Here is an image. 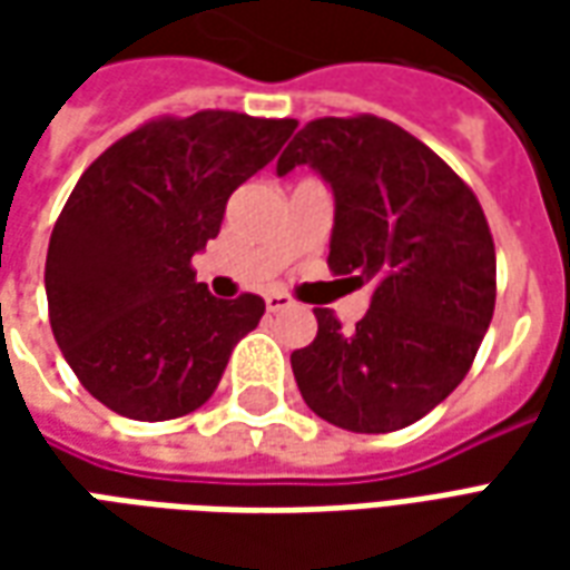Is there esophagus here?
I'll list each match as a JSON object with an SVG mask.
<instances>
[{"label": "esophagus", "instance_id": "esophagus-1", "mask_svg": "<svg viewBox=\"0 0 570 570\" xmlns=\"http://www.w3.org/2000/svg\"><path fill=\"white\" fill-rule=\"evenodd\" d=\"M289 305H293V296H289V293H281V289H277V293H268V296H265V308L272 311H284V308H289Z\"/></svg>", "mask_w": 570, "mask_h": 570}]
</instances>
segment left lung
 I'll return each mask as SVG.
<instances>
[{
  "label": "left lung",
  "mask_w": 570,
  "mask_h": 570,
  "mask_svg": "<svg viewBox=\"0 0 570 570\" xmlns=\"http://www.w3.org/2000/svg\"><path fill=\"white\" fill-rule=\"evenodd\" d=\"M298 164L335 195L330 272L372 286L354 333L314 308L317 335L289 357L302 400L354 433L409 428L464 382L489 330L498 284L485 213L436 151L387 118H314L277 174Z\"/></svg>",
  "instance_id": "left-lung-1"
}]
</instances>
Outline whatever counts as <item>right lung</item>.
<instances>
[{"label": "right lung", "instance_id": "add662e5", "mask_svg": "<svg viewBox=\"0 0 570 570\" xmlns=\"http://www.w3.org/2000/svg\"><path fill=\"white\" fill-rule=\"evenodd\" d=\"M296 125L225 109L151 118L81 174L51 232L45 293L57 345L106 409L170 421L210 400L265 302L210 296L191 256Z\"/></svg>", "mask_w": 570, "mask_h": 570}]
</instances>
